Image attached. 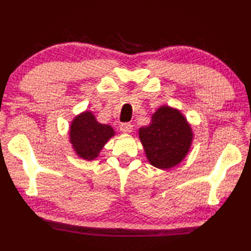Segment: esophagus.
<instances>
[{"label":"esophagus","mask_w":251,"mask_h":251,"mask_svg":"<svg viewBox=\"0 0 251 251\" xmlns=\"http://www.w3.org/2000/svg\"><path fill=\"white\" fill-rule=\"evenodd\" d=\"M120 130L123 133H130L132 131V125L131 123H122L121 126H120Z\"/></svg>","instance_id":"34e87169"}]
</instances>
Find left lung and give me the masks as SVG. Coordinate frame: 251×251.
<instances>
[{
	"instance_id": "8db88e82",
	"label": "left lung",
	"mask_w": 251,
	"mask_h": 251,
	"mask_svg": "<svg viewBox=\"0 0 251 251\" xmlns=\"http://www.w3.org/2000/svg\"><path fill=\"white\" fill-rule=\"evenodd\" d=\"M149 162L168 170L179 164L190 152L193 130L177 108L163 105L152 114L149 126L138 130Z\"/></svg>"
}]
</instances>
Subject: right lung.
Returning a JSON list of instances; mask_svg holds the SVG:
<instances>
[{
	"instance_id": "obj_1",
	"label": "right lung",
	"mask_w": 251,
	"mask_h": 251,
	"mask_svg": "<svg viewBox=\"0 0 251 251\" xmlns=\"http://www.w3.org/2000/svg\"><path fill=\"white\" fill-rule=\"evenodd\" d=\"M70 143L72 149L81 159L91 161L98 157L105 144L115 135L108 125L99 123L90 111L75 116L70 126Z\"/></svg>"
}]
</instances>
